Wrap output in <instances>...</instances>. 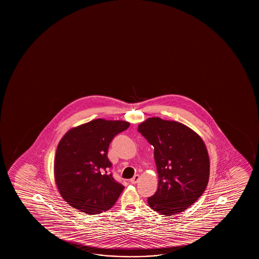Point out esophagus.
Wrapping results in <instances>:
<instances>
[{"mask_svg":"<svg viewBox=\"0 0 259 259\" xmlns=\"http://www.w3.org/2000/svg\"><path fill=\"white\" fill-rule=\"evenodd\" d=\"M139 179H140V176H139L138 174H136L134 177L132 178L131 180H130V182H131L132 184H136L137 181H139Z\"/></svg>","mask_w":259,"mask_h":259,"instance_id":"34e87169","label":"esophagus"}]
</instances>
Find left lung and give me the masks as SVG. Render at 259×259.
<instances>
[{
  "mask_svg": "<svg viewBox=\"0 0 259 259\" xmlns=\"http://www.w3.org/2000/svg\"><path fill=\"white\" fill-rule=\"evenodd\" d=\"M154 147L158 188L148 198L150 208L164 216L184 211L196 202L208 185L209 160L202 138L176 121L149 117L138 125Z\"/></svg>",
  "mask_w": 259,
  "mask_h": 259,
  "instance_id": "obj_1",
  "label": "left lung"
}]
</instances>
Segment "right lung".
Returning <instances> with one entry per match:
<instances>
[{"label":"right lung","mask_w":259,"mask_h":259,"mask_svg":"<svg viewBox=\"0 0 259 259\" xmlns=\"http://www.w3.org/2000/svg\"><path fill=\"white\" fill-rule=\"evenodd\" d=\"M130 124L98 118L64 135L57 146L54 174L58 191L71 207L95 215L110 209L124 186L114 180L108 158L111 141Z\"/></svg>","instance_id":"1"}]
</instances>
